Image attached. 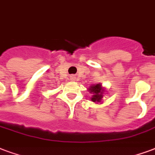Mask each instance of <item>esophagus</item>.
Listing matches in <instances>:
<instances>
[{"label": "esophagus", "mask_w": 155, "mask_h": 155, "mask_svg": "<svg viewBox=\"0 0 155 155\" xmlns=\"http://www.w3.org/2000/svg\"><path fill=\"white\" fill-rule=\"evenodd\" d=\"M70 78L72 81H75V78H76V77L74 76V75H72V76H70Z\"/></svg>", "instance_id": "esophagus-1"}]
</instances>
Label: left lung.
<instances>
[{
    "mask_svg": "<svg viewBox=\"0 0 155 155\" xmlns=\"http://www.w3.org/2000/svg\"><path fill=\"white\" fill-rule=\"evenodd\" d=\"M89 92L92 94V97L91 98V101H93L95 104L101 103L102 102V99L104 97V94L107 92L104 87H102L101 83H96V84L91 85L89 88H88Z\"/></svg>",
    "mask_w": 155,
    "mask_h": 155,
    "instance_id": "left-lung-1",
    "label": "left lung"
}]
</instances>
